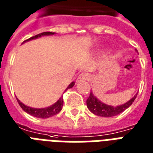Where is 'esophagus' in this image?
Returning a JSON list of instances; mask_svg holds the SVG:
<instances>
[{
	"instance_id": "34e87169",
	"label": "esophagus",
	"mask_w": 153,
	"mask_h": 153,
	"mask_svg": "<svg viewBox=\"0 0 153 153\" xmlns=\"http://www.w3.org/2000/svg\"><path fill=\"white\" fill-rule=\"evenodd\" d=\"M89 79V76L88 74H81V75L79 76L76 79V82H81V81H88Z\"/></svg>"
}]
</instances>
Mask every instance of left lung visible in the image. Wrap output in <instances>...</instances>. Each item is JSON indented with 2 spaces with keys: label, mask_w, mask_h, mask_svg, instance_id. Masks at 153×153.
I'll use <instances>...</instances> for the list:
<instances>
[{
  "label": "left lung",
  "mask_w": 153,
  "mask_h": 153,
  "mask_svg": "<svg viewBox=\"0 0 153 153\" xmlns=\"http://www.w3.org/2000/svg\"><path fill=\"white\" fill-rule=\"evenodd\" d=\"M136 96L137 94H135L131 99H130L127 102L123 105L113 106V105H106L105 103L102 102L94 96L92 92H90L89 97L86 101V104L89 111L96 115L102 116V117H112V116H115L123 112L126 109L129 107L130 105L134 102Z\"/></svg>",
  "instance_id": "1"
}]
</instances>
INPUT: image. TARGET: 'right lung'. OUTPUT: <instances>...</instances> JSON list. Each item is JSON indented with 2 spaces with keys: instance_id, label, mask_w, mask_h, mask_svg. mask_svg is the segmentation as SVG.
Here are the masks:
<instances>
[{
  "instance_id": "right-lung-1",
  "label": "right lung",
  "mask_w": 153,
  "mask_h": 153,
  "mask_svg": "<svg viewBox=\"0 0 153 153\" xmlns=\"http://www.w3.org/2000/svg\"><path fill=\"white\" fill-rule=\"evenodd\" d=\"M55 34L54 32H42L41 34L34 35V36L28 39L25 40L23 42H27V41H30V40L32 39H35L42 37V36H45V35H52V34ZM74 85H75V82L72 81V83L68 86L66 90H67L68 89L72 88V87L74 86ZM66 90H65V91H66ZM17 100H18V104L20 105L22 109L25 112H26V113L29 114H30V115L34 116V117L40 118V119H47V118H49V117H51V116L56 115V114H57L59 112H60V111L62 110V107H63V105H64V100H63V97H60V98L52 105H51V106H48V107L46 108H41V109L30 107V106H27V105H24L22 102H21L18 98H17Z\"/></svg>"
}]
</instances>
